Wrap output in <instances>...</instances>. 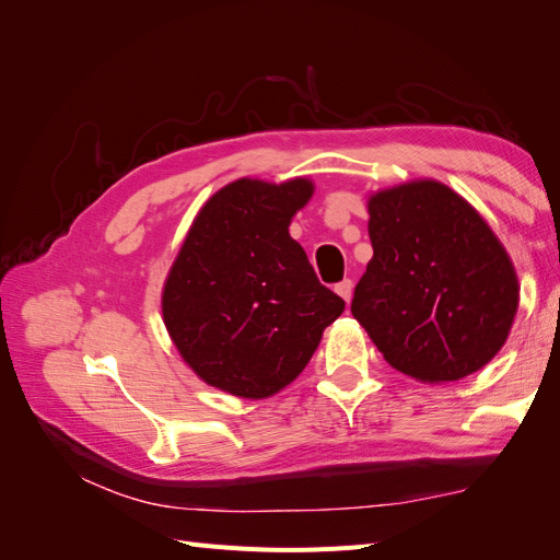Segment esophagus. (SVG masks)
Listing matches in <instances>:
<instances>
[{"label": "esophagus", "instance_id": "obj_1", "mask_svg": "<svg viewBox=\"0 0 560 560\" xmlns=\"http://www.w3.org/2000/svg\"><path fill=\"white\" fill-rule=\"evenodd\" d=\"M352 287H354V282H352L350 278H346V280L338 282V284L334 287V290H336V294H338V296H343L346 301H350V296H352Z\"/></svg>", "mask_w": 560, "mask_h": 560}]
</instances>
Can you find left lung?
<instances>
[{
  "label": "left lung",
  "mask_w": 560,
  "mask_h": 560,
  "mask_svg": "<svg viewBox=\"0 0 560 560\" xmlns=\"http://www.w3.org/2000/svg\"><path fill=\"white\" fill-rule=\"evenodd\" d=\"M374 259L350 311L389 366L425 383L469 376L495 358L518 282L495 233L467 200L425 179L369 200Z\"/></svg>",
  "instance_id": "left-lung-1"
}]
</instances>
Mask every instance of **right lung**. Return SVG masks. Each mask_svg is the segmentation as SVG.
Wrapping results in <instances>:
<instances>
[{
  "instance_id": "obj_1",
  "label": "right lung",
  "mask_w": 560,
  "mask_h": 560,
  "mask_svg": "<svg viewBox=\"0 0 560 560\" xmlns=\"http://www.w3.org/2000/svg\"><path fill=\"white\" fill-rule=\"evenodd\" d=\"M311 196L308 179H238L198 212L165 282L163 319L206 383L247 399L276 395L343 313L287 231Z\"/></svg>"
}]
</instances>
